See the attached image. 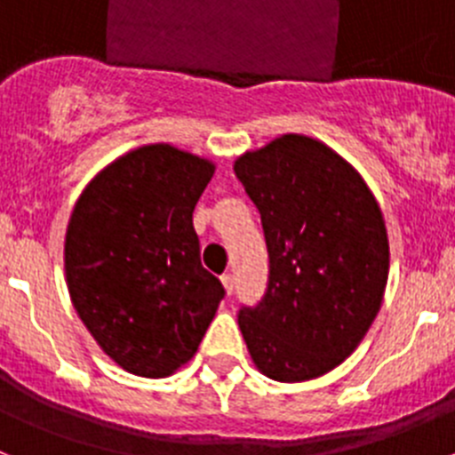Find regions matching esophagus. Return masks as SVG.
Here are the masks:
<instances>
[{"label":"esophagus","mask_w":455,"mask_h":455,"mask_svg":"<svg viewBox=\"0 0 455 455\" xmlns=\"http://www.w3.org/2000/svg\"><path fill=\"white\" fill-rule=\"evenodd\" d=\"M220 283H223L225 293H228V296H230V293L235 291V275H230V273H225V275H220Z\"/></svg>","instance_id":"1"}]
</instances>
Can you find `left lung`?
I'll list each match as a JSON object with an SVG mask.
<instances>
[{"label":"left lung","mask_w":455,"mask_h":455,"mask_svg":"<svg viewBox=\"0 0 455 455\" xmlns=\"http://www.w3.org/2000/svg\"><path fill=\"white\" fill-rule=\"evenodd\" d=\"M259 209L268 284L239 309L252 363L280 383L332 371L357 348L383 303L389 241L363 175L332 148L284 134L235 162Z\"/></svg>","instance_id":"1"}]
</instances>
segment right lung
Masks as SVG:
<instances>
[{
  "instance_id": "obj_1",
  "label": "right lung",
  "mask_w": 455,
  "mask_h": 455,
  "mask_svg": "<svg viewBox=\"0 0 455 455\" xmlns=\"http://www.w3.org/2000/svg\"><path fill=\"white\" fill-rule=\"evenodd\" d=\"M214 171L168 143L136 148L100 171L72 209L70 300L100 348L134 376L166 378L187 364L225 296L193 230Z\"/></svg>"
}]
</instances>
